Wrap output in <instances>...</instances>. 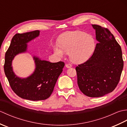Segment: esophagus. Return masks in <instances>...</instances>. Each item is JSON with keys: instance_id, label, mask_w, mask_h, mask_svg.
<instances>
[{"instance_id": "34e87169", "label": "esophagus", "mask_w": 127, "mask_h": 127, "mask_svg": "<svg viewBox=\"0 0 127 127\" xmlns=\"http://www.w3.org/2000/svg\"><path fill=\"white\" fill-rule=\"evenodd\" d=\"M65 66L67 68H71V67L72 66V65H71V64H66V65H65Z\"/></svg>"}]
</instances>
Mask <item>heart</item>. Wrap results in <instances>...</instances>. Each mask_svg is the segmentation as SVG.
<instances>
[{"mask_svg":"<svg viewBox=\"0 0 127 127\" xmlns=\"http://www.w3.org/2000/svg\"><path fill=\"white\" fill-rule=\"evenodd\" d=\"M59 49L54 47V52L59 57L69 53L72 62L76 64L87 61L92 55L95 48L93 36L82 31L67 32L61 35L58 40Z\"/></svg>","mask_w":127,"mask_h":127,"instance_id":"b5f03b06","label":"heart"}]
</instances>
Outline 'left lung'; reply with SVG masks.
I'll return each mask as SVG.
<instances>
[{
	"instance_id": "1",
	"label": "left lung",
	"mask_w": 127,
	"mask_h": 127,
	"mask_svg": "<svg viewBox=\"0 0 127 127\" xmlns=\"http://www.w3.org/2000/svg\"><path fill=\"white\" fill-rule=\"evenodd\" d=\"M98 41L93 55L76 67L80 91L90 97H100L114 91L123 68L120 45L108 29L92 25Z\"/></svg>"
}]
</instances>
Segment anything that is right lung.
Listing matches in <instances>:
<instances>
[{"label":"right lung","mask_w":127,"mask_h":127,"mask_svg":"<svg viewBox=\"0 0 127 127\" xmlns=\"http://www.w3.org/2000/svg\"><path fill=\"white\" fill-rule=\"evenodd\" d=\"M39 34V31L15 34L5 53L4 66L5 75L13 91L21 98L33 101L49 98L64 66L63 62L51 63L34 56L35 69L33 73L26 78L15 75L12 66L13 59L18 54L26 52L27 43Z\"/></svg>","instance_id":"1"}]
</instances>
